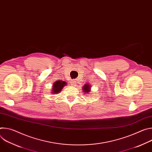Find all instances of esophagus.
Segmentation results:
<instances>
[{
	"label": "esophagus",
	"instance_id": "esophagus-1",
	"mask_svg": "<svg viewBox=\"0 0 152 152\" xmlns=\"http://www.w3.org/2000/svg\"><path fill=\"white\" fill-rule=\"evenodd\" d=\"M76 83V80H75H75H72V85H75Z\"/></svg>",
	"mask_w": 152,
	"mask_h": 152
}]
</instances>
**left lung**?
I'll return each mask as SVG.
<instances>
[{
	"instance_id": "left-lung-1",
	"label": "left lung",
	"mask_w": 152,
	"mask_h": 152,
	"mask_svg": "<svg viewBox=\"0 0 152 152\" xmlns=\"http://www.w3.org/2000/svg\"><path fill=\"white\" fill-rule=\"evenodd\" d=\"M91 86L90 84L88 83H86L85 84V85L83 86V88H82V90H83V93H86L88 94L90 93V91H91Z\"/></svg>"
}]
</instances>
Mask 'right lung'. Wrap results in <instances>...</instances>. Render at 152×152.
<instances>
[{"mask_svg":"<svg viewBox=\"0 0 152 152\" xmlns=\"http://www.w3.org/2000/svg\"><path fill=\"white\" fill-rule=\"evenodd\" d=\"M67 85V82L63 80H56L53 83L52 85V94H58L59 93L65 86Z\"/></svg>","mask_w":152,"mask_h":152,"instance_id":"obj_1","label":"right lung"}]
</instances>
